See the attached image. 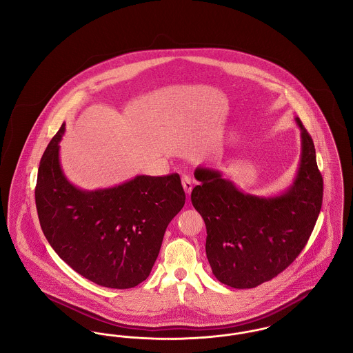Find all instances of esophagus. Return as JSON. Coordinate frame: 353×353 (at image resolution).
<instances>
[{
  "label": "esophagus",
  "mask_w": 353,
  "mask_h": 353,
  "mask_svg": "<svg viewBox=\"0 0 353 353\" xmlns=\"http://www.w3.org/2000/svg\"><path fill=\"white\" fill-rule=\"evenodd\" d=\"M182 185H183L185 192L190 195V192L192 190V179L188 175H183L182 176Z\"/></svg>",
  "instance_id": "esophagus-1"
}]
</instances>
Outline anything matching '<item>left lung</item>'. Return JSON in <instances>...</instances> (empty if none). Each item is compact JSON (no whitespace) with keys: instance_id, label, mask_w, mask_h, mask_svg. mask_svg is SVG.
Here are the masks:
<instances>
[{"instance_id":"obj_1","label":"left lung","mask_w":353,"mask_h":353,"mask_svg":"<svg viewBox=\"0 0 353 353\" xmlns=\"http://www.w3.org/2000/svg\"><path fill=\"white\" fill-rule=\"evenodd\" d=\"M301 131L294 183L276 196L244 194L218 170L198 168L191 202L202 215L212 274L232 288H254L283 272L310 239L323 203V176L314 141Z\"/></svg>"}]
</instances>
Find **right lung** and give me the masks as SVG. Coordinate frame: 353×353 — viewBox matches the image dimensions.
<instances>
[{
    "label": "right lung",
    "mask_w": 353,
    "mask_h": 353,
    "mask_svg": "<svg viewBox=\"0 0 353 353\" xmlns=\"http://www.w3.org/2000/svg\"><path fill=\"white\" fill-rule=\"evenodd\" d=\"M61 126L38 168L36 205L43 235L75 272L108 288L146 280L168 223L185 205L178 174L137 175L122 185L81 190L59 163Z\"/></svg>",
    "instance_id": "obj_1"
}]
</instances>
